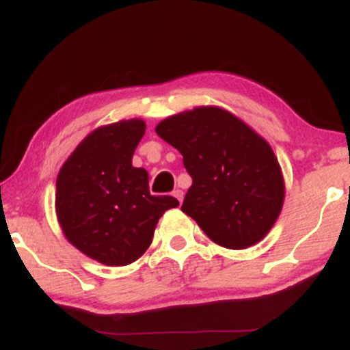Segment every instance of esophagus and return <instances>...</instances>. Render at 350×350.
<instances>
[{
  "mask_svg": "<svg viewBox=\"0 0 350 350\" xmlns=\"http://www.w3.org/2000/svg\"><path fill=\"white\" fill-rule=\"evenodd\" d=\"M172 196H174L176 199L179 200V204L183 202V198H184V192L180 191V189H174V191H172Z\"/></svg>",
  "mask_w": 350,
  "mask_h": 350,
  "instance_id": "1",
  "label": "esophagus"
}]
</instances>
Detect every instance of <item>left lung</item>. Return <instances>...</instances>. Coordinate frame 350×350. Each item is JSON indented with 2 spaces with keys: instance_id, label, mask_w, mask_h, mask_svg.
Masks as SVG:
<instances>
[{
  "instance_id": "8db88e82",
  "label": "left lung",
  "mask_w": 350,
  "mask_h": 350,
  "mask_svg": "<svg viewBox=\"0 0 350 350\" xmlns=\"http://www.w3.org/2000/svg\"><path fill=\"white\" fill-rule=\"evenodd\" d=\"M156 133L183 154L192 186L180 208L212 242L240 250L268 234L283 206L284 184L263 138L217 107L170 116Z\"/></svg>"
}]
</instances>
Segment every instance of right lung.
<instances>
[{
	"label": "right lung",
	"mask_w": 350,
	"mask_h": 350,
	"mask_svg": "<svg viewBox=\"0 0 350 350\" xmlns=\"http://www.w3.org/2000/svg\"><path fill=\"white\" fill-rule=\"evenodd\" d=\"M143 120L98 128L79 144L57 176L55 207L67 240L110 267L133 263L150 247L172 196H152L148 172L131 164Z\"/></svg>",
	"instance_id": "right-lung-1"
}]
</instances>
